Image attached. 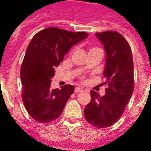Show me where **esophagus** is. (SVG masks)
Segmentation results:
<instances>
[{
    "instance_id": "34e87169",
    "label": "esophagus",
    "mask_w": 151,
    "mask_h": 151,
    "mask_svg": "<svg viewBox=\"0 0 151 151\" xmlns=\"http://www.w3.org/2000/svg\"><path fill=\"white\" fill-rule=\"evenodd\" d=\"M83 89L82 88H75V89H74V92H76V93H78V92H82Z\"/></svg>"
}]
</instances>
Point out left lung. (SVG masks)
<instances>
[{
	"mask_svg": "<svg viewBox=\"0 0 151 151\" xmlns=\"http://www.w3.org/2000/svg\"><path fill=\"white\" fill-rule=\"evenodd\" d=\"M106 55L103 72L108 88L100 96L91 91V101L85 108V119L97 129L107 128L122 117L134 91L132 53L129 42L117 31L96 33Z\"/></svg>",
	"mask_w": 151,
	"mask_h": 151,
	"instance_id": "obj_1",
	"label": "left lung"
}]
</instances>
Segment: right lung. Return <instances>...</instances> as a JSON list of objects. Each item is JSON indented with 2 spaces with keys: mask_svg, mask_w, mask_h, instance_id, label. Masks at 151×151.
I'll return each instance as SVG.
<instances>
[{
  "mask_svg": "<svg viewBox=\"0 0 151 151\" xmlns=\"http://www.w3.org/2000/svg\"><path fill=\"white\" fill-rule=\"evenodd\" d=\"M88 36L86 32H71L58 27L46 28L29 42L22 61L20 77L22 99L27 112L40 123H49L61 115L74 87L66 85L51 89L55 67L71 47Z\"/></svg>",
  "mask_w": 151,
  "mask_h": 151,
  "instance_id": "add662e5",
  "label": "right lung"
}]
</instances>
